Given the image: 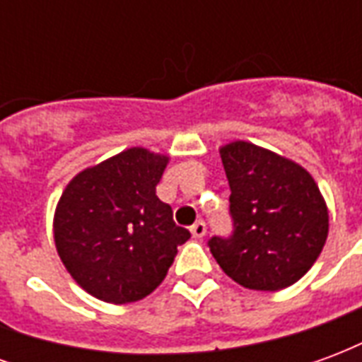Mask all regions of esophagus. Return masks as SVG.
I'll use <instances>...</instances> for the list:
<instances>
[{"instance_id": "1", "label": "esophagus", "mask_w": 362, "mask_h": 362, "mask_svg": "<svg viewBox=\"0 0 362 362\" xmlns=\"http://www.w3.org/2000/svg\"><path fill=\"white\" fill-rule=\"evenodd\" d=\"M189 233L194 235V238H204L205 233H207V227H205L204 221H196V223L189 227Z\"/></svg>"}]
</instances>
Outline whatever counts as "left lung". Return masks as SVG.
I'll return each mask as SVG.
<instances>
[{"label":"left lung","instance_id":"left-lung-1","mask_svg":"<svg viewBox=\"0 0 362 362\" xmlns=\"http://www.w3.org/2000/svg\"><path fill=\"white\" fill-rule=\"evenodd\" d=\"M233 233L211 236L221 269L254 291H279L308 272L327 238V207L303 166L252 143L221 149Z\"/></svg>","mask_w":362,"mask_h":362}]
</instances>
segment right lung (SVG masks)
Segmentation results:
<instances>
[{
	"label": "right lung",
	"instance_id": "right-lung-1",
	"mask_svg": "<svg viewBox=\"0 0 362 362\" xmlns=\"http://www.w3.org/2000/svg\"><path fill=\"white\" fill-rule=\"evenodd\" d=\"M168 157L134 147L67 184L54 240L67 272L104 303L141 300L163 283L189 238L157 197Z\"/></svg>",
	"mask_w": 362,
	"mask_h": 362
}]
</instances>
